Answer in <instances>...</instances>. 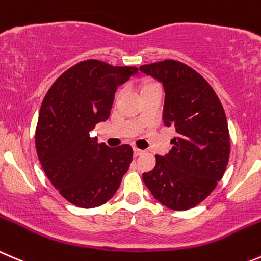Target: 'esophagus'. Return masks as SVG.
I'll list each match as a JSON object with an SVG mask.
<instances>
[{
	"label": "esophagus",
	"instance_id": "34e87169",
	"mask_svg": "<svg viewBox=\"0 0 261 261\" xmlns=\"http://www.w3.org/2000/svg\"><path fill=\"white\" fill-rule=\"evenodd\" d=\"M143 153H144V150H141V149L134 148V155H135V156L141 155V154H143Z\"/></svg>",
	"mask_w": 261,
	"mask_h": 261
}]
</instances>
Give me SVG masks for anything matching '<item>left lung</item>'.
Wrapping results in <instances>:
<instances>
[{"label":"left lung","mask_w":261,"mask_h":261,"mask_svg":"<svg viewBox=\"0 0 261 261\" xmlns=\"http://www.w3.org/2000/svg\"><path fill=\"white\" fill-rule=\"evenodd\" d=\"M143 74L163 85V123L176 130L172 150L155 155L156 164L143 173L151 195L173 211H186L216 189L229 158L226 115L206 80L173 60L143 65Z\"/></svg>","instance_id":"obj_1"}]
</instances>
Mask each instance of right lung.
<instances>
[{"mask_svg": "<svg viewBox=\"0 0 261 261\" xmlns=\"http://www.w3.org/2000/svg\"><path fill=\"white\" fill-rule=\"evenodd\" d=\"M138 74L136 67L83 61L63 72L43 100L35 133L38 158L53 186L74 205L107 203L130 167V145L110 148L90 133L108 120L117 88Z\"/></svg>", "mask_w": 261, "mask_h": 261, "instance_id": "obj_1", "label": "right lung"}]
</instances>
